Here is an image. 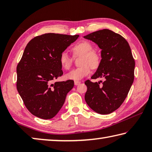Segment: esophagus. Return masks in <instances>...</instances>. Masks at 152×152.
<instances>
[{"instance_id":"1","label":"esophagus","mask_w":152,"mask_h":152,"mask_svg":"<svg viewBox=\"0 0 152 152\" xmlns=\"http://www.w3.org/2000/svg\"><path fill=\"white\" fill-rule=\"evenodd\" d=\"M80 83V81H77V80H75L74 81V84H75L76 86H77V85H78V84Z\"/></svg>"}]
</instances>
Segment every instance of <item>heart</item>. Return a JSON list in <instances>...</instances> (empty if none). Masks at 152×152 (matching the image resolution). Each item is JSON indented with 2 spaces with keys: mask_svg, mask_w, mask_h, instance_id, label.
Returning <instances> with one entry per match:
<instances>
[{
  "mask_svg": "<svg viewBox=\"0 0 152 152\" xmlns=\"http://www.w3.org/2000/svg\"><path fill=\"white\" fill-rule=\"evenodd\" d=\"M74 55L82 56L80 68L74 69L66 74V78L79 80L91 73V68L96 69L101 63V56L97 51L92 50V45L87 41H82L74 45L72 49ZM61 67L69 70L72 64V59L66 51H63L59 58Z\"/></svg>",
  "mask_w": 152,
  "mask_h": 152,
  "instance_id": "heart-1",
  "label": "heart"
}]
</instances>
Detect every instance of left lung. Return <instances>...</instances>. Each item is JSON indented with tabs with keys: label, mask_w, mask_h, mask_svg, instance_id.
<instances>
[{
	"label": "left lung",
	"mask_w": 152,
	"mask_h": 152,
	"mask_svg": "<svg viewBox=\"0 0 152 152\" xmlns=\"http://www.w3.org/2000/svg\"><path fill=\"white\" fill-rule=\"evenodd\" d=\"M101 49V60L92 79L104 78L100 82L86 80V102L97 113H111L124 102L134 80L135 60L128 42L113 31L102 29L86 36Z\"/></svg>",
	"instance_id": "1"
}]
</instances>
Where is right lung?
I'll return each mask as SVG.
<instances>
[{"label": "right lung", "mask_w": 152, "mask_h": 152, "mask_svg": "<svg viewBox=\"0 0 152 152\" xmlns=\"http://www.w3.org/2000/svg\"><path fill=\"white\" fill-rule=\"evenodd\" d=\"M78 35L45 33L27 43L17 67V88L25 107L43 119L54 117L62 107L74 81L56 82L63 75L59 58Z\"/></svg>", "instance_id": "right-lung-1"}]
</instances>
